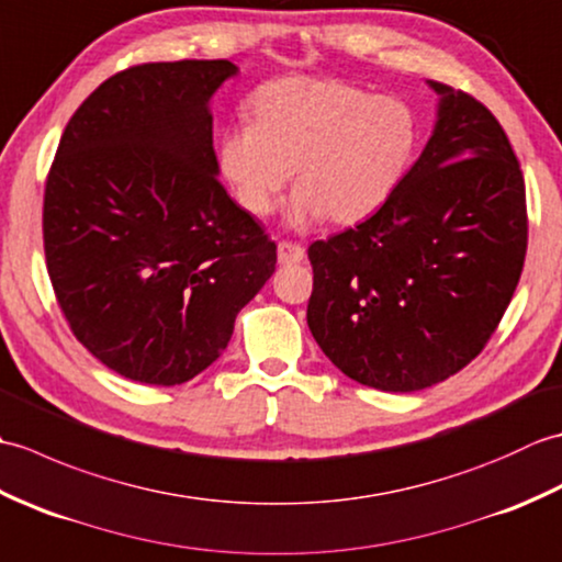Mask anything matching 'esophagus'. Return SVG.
Listing matches in <instances>:
<instances>
[{
  "label": "esophagus",
  "instance_id": "esophagus-1",
  "mask_svg": "<svg viewBox=\"0 0 562 562\" xmlns=\"http://www.w3.org/2000/svg\"><path fill=\"white\" fill-rule=\"evenodd\" d=\"M278 260H280V266H292V262H302L304 260V248L300 244H292V241H280L278 244Z\"/></svg>",
  "mask_w": 562,
  "mask_h": 562
}]
</instances>
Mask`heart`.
I'll return each instance as SVG.
<instances>
[{"instance_id":"obj_1","label":"heart","mask_w":562,"mask_h":562,"mask_svg":"<svg viewBox=\"0 0 562 562\" xmlns=\"http://www.w3.org/2000/svg\"><path fill=\"white\" fill-rule=\"evenodd\" d=\"M417 147L413 109L345 81L290 77L254 97V121L220 137V173L238 205L256 217L272 212L282 188L294 190L288 220L306 226L326 214L338 224L367 220L389 202Z\"/></svg>"}]
</instances>
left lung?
<instances>
[{"label": "left lung", "mask_w": 562, "mask_h": 562, "mask_svg": "<svg viewBox=\"0 0 562 562\" xmlns=\"http://www.w3.org/2000/svg\"><path fill=\"white\" fill-rule=\"evenodd\" d=\"M427 83L437 123L396 193L308 246L314 340L345 376L391 393L435 386L485 348L527 256V190L503 125Z\"/></svg>", "instance_id": "1"}]
</instances>
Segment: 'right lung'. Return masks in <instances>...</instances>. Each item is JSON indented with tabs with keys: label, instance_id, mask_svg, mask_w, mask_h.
Instances as JSON below:
<instances>
[{
	"label": "right lung",
	"instance_id": "obj_1",
	"mask_svg": "<svg viewBox=\"0 0 562 562\" xmlns=\"http://www.w3.org/2000/svg\"><path fill=\"white\" fill-rule=\"evenodd\" d=\"M229 59L137 65L67 123L43 202L47 274L115 374L186 384L224 352L278 246L217 181L210 101Z\"/></svg>",
	"mask_w": 562,
	"mask_h": 562
}]
</instances>
